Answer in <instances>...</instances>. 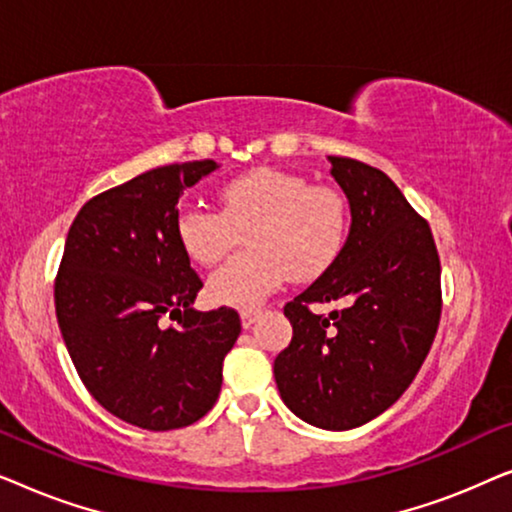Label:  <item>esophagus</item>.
<instances>
[{"label":"esophagus","mask_w":512,"mask_h":512,"mask_svg":"<svg viewBox=\"0 0 512 512\" xmlns=\"http://www.w3.org/2000/svg\"><path fill=\"white\" fill-rule=\"evenodd\" d=\"M258 317H261V310H244V312L240 314L242 326H244V328H251V326L256 324Z\"/></svg>","instance_id":"34e87169"}]
</instances>
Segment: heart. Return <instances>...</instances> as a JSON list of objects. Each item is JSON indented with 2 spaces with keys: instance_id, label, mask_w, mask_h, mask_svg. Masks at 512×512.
I'll use <instances>...</instances> for the list:
<instances>
[{
  "instance_id": "1",
  "label": "heart",
  "mask_w": 512,
  "mask_h": 512,
  "mask_svg": "<svg viewBox=\"0 0 512 512\" xmlns=\"http://www.w3.org/2000/svg\"><path fill=\"white\" fill-rule=\"evenodd\" d=\"M219 212L188 205L177 216V240L198 265H214L244 233L247 251L209 277V298L254 310L286 277H319L338 258L347 233L345 198L300 174L256 167L219 191Z\"/></svg>"
}]
</instances>
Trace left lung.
I'll return each mask as SVG.
<instances>
[{"instance_id":"1","label":"left lung","mask_w":512,"mask_h":512,"mask_svg":"<svg viewBox=\"0 0 512 512\" xmlns=\"http://www.w3.org/2000/svg\"><path fill=\"white\" fill-rule=\"evenodd\" d=\"M349 202V235L317 282L286 303L291 345L275 359L286 408L347 431L394 405L415 380L440 321V261L431 228L387 174L328 156ZM345 299L328 318L312 302Z\"/></svg>"}]
</instances>
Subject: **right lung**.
<instances>
[{
  "instance_id": "right-lung-1",
  "label": "right lung",
  "mask_w": 512,
  "mask_h": 512,
  "mask_svg": "<svg viewBox=\"0 0 512 512\" xmlns=\"http://www.w3.org/2000/svg\"><path fill=\"white\" fill-rule=\"evenodd\" d=\"M216 167L193 160L139 174L88 200L67 233L55 279L62 340L90 396L139 429L205 417L242 331L230 307L195 310L202 282L177 240L179 198Z\"/></svg>"
}]
</instances>
